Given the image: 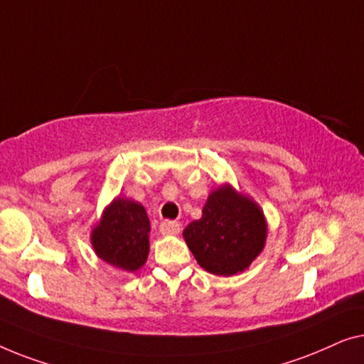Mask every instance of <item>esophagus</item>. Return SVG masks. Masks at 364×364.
I'll return each instance as SVG.
<instances>
[{"label": "esophagus", "instance_id": "esophagus-1", "mask_svg": "<svg viewBox=\"0 0 364 364\" xmlns=\"http://www.w3.org/2000/svg\"><path fill=\"white\" fill-rule=\"evenodd\" d=\"M160 232L163 235H176L180 232V224L175 221H163L160 224Z\"/></svg>", "mask_w": 364, "mask_h": 364}]
</instances>
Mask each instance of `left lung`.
Segmentation results:
<instances>
[{
	"mask_svg": "<svg viewBox=\"0 0 364 364\" xmlns=\"http://www.w3.org/2000/svg\"><path fill=\"white\" fill-rule=\"evenodd\" d=\"M183 237L204 270L231 277L264 250L267 221L252 198L224 183L209 193L201 219L189 223Z\"/></svg>",
	"mask_w": 364,
	"mask_h": 364,
	"instance_id": "1",
	"label": "left lung"
}]
</instances>
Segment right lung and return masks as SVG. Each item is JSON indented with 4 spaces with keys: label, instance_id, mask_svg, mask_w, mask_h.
<instances>
[{
    "label": "right lung",
    "instance_id": "right-lung-1",
    "mask_svg": "<svg viewBox=\"0 0 364 364\" xmlns=\"http://www.w3.org/2000/svg\"><path fill=\"white\" fill-rule=\"evenodd\" d=\"M99 259L124 272H136L150 252V219L140 203L117 196L90 232Z\"/></svg>",
    "mask_w": 364,
    "mask_h": 364
}]
</instances>
